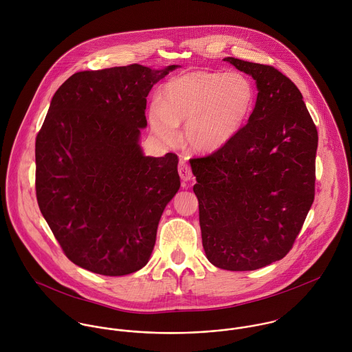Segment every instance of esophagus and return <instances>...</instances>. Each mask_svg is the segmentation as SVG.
Here are the masks:
<instances>
[{"label":"esophagus","mask_w":352,"mask_h":352,"mask_svg":"<svg viewBox=\"0 0 352 352\" xmlns=\"http://www.w3.org/2000/svg\"><path fill=\"white\" fill-rule=\"evenodd\" d=\"M179 175H180L182 180H184V182H188V180L192 179L191 166H190L184 160H182V161L179 162Z\"/></svg>","instance_id":"esophagus-1"}]
</instances>
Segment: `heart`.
<instances>
[{"label":"heart","instance_id":"heart-1","mask_svg":"<svg viewBox=\"0 0 352 352\" xmlns=\"http://www.w3.org/2000/svg\"><path fill=\"white\" fill-rule=\"evenodd\" d=\"M254 88L241 73L192 72L169 81L149 115L153 131L165 142L179 138L177 124L187 122L191 148L215 151L241 129L251 112Z\"/></svg>","mask_w":352,"mask_h":352}]
</instances>
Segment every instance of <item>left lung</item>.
I'll use <instances>...</instances> for the list:
<instances>
[{
  "instance_id": "left-lung-1",
  "label": "left lung",
  "mask_w": 352,
  "mask_h": 352,
  "mask_svg": "<svg viewBox=\"0 0 352 352\" xmlns=\"http://www.w3.org/2000/svg\"><path fill=\"white\" fill-rule=\"evenodd\" d=\"M256 80L248 123L191 161L201 244L215 267L253 271L293 248L314 201L318 134L296 84L271 65L225 58Z\"/></svg>"
}]
</instances>
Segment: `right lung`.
<instances>
[{
	"instance_id": "obj_1",
	"label": "right lung",
	"mask_w": 352,
	"mask_h": 352,
	"mask_svg": "<svg viewBox=\"0 0 352 352\" xmlns=\"http://www.w3.org/2000/svg\"><path fill=\"white\" fill-rule=\"evenodd\" d=\"M176 65L78 72L55 92L35 142L39 208L65 256L120 276L151 257L161 214L180 187L179 157L142 154L151 87Z\"/></svg>"
}]
</instances>
